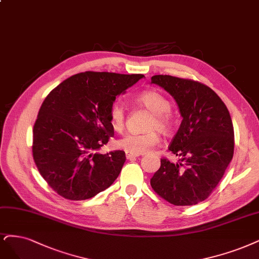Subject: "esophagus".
<instances>
[{
	"mask_svg": "<svg viewBox=\"0 0 259 259\" xmlns=\"http://www.w3.org/2000/svg\"><path fill=\"white\" fill-rule=\"evenodd\" d=\"M139 155L138 154H132V153H127L126 152V158L127 159H130V160H132V159H135L136 157H138Z\"/></svg>",
	"mask_w": 259,
	"mask_h": 259,
	"instance_id": "esophagus-1",
	"label": "esophagus"
}]
</instances>
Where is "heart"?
Here are the masks:
<instances>
[{
	"mask_svg": "<svg viewBox=\"0 0 259 259\" xmlns=\"http://www.w3.org/2000/svg\"><path fill=\"white\" fill-rule=\"evenodd\" d=\"M138 102L153 113L150 122V128H156L162 133H168L171 128V118L169 115L170 103L156 91H145L138 97ZM110 124L114 131L120 132L125 122V109L121 103H114L109 111ZM159 144V136L156 131L146 133H127L117 140V147L127 153L144 154Z\"/></svg>",
	"mask_w": 259,
	"mask_h": 259,
	"instance_id": "heart-1",
	"label": "heart"
}]
</instances>
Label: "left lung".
I'll use <instances>...</instances> for the list:
<instances>
[{
	"label": "left lung",
	"mask_w": 259,
	"mask_h": 259,
	"mask_svg": "<svg viewBox=\"0 0 259 259\" xmlns=\"http://www.w3.org/2000/svg\"><path fill=\"white\" fill-rule=\"evenodd\" d=\"M151 83L170 94L182 122L169 151L180 157L160 159L151 186L175 206H192L207 199L234 155V126L219 95L200 82L168 75H155Z\"/></svg>",
	"instance_id": "1"
}]
</instances>
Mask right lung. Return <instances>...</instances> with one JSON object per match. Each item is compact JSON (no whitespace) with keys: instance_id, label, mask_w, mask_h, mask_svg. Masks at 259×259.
I'll return each instance as SVG.
<instances>
[{"instance_id":"obj_1","label":"right lung","mask_w":259,"mask_h":259,"mask_svg":"<svg viewBox=\"0 0 259 259\" xmlns=\"http://www.w3.org/2000/svg\"><path fill=\"white\" fill-rule=\"evenodd\" d=\"M144 77L80 73L65 79L45 99L33 128V158L41 177L62 197L92 198L117 179L125 152L97 151L114 134L109 111L115 97Z\"/></svg>"}]
</instances>
